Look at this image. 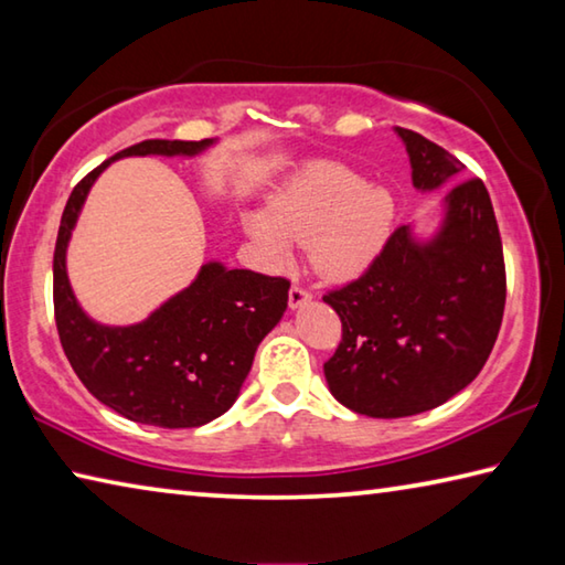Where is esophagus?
<instances>
[{"mask_svg":"<svg viewBox=\"0 0 565 565\" xmlns=\"http://www.w3.org/2000/svg\"><path fill=\"white\" fill-rule=\"evenodd\" d=\"M309 301H311V294H309V291L301 289V286H291V291H289V306H291L294 311L301 309V306H306Z\"/></svg>","mask_w":565,"mask_h":565,"instance_id":"esophagus-1","label":"esophagus"}]
</instances>
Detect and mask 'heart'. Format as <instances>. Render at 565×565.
Wrapping results in <instances>:
<instances>
[{
    "mask_svg": "<svg viewBox=\"0 0 565 565\" xmlns=\"http://www.w3.org/2000/svg\"><path fill=\"white\" fill-rule=\"evenodd\" d=\"M396 224V199L337 161H317L274 191L266 212H246L244 228L271 262L289 259L291 242L309 246L323 279L351 281L384 252Z\"/></svg>",
    "mask_w": 565,
    "mask_h": 565,
    "instance_id": "heart-1",
    "label": "heart"
}]
</instances>
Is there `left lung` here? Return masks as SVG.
<instances>
[{
    "label": "left lung",
    "instance_id": "1",
    "mask_svg": "<svg viewBox=\"0 0 565 565\" xmlns=\"http://www.w3.org/2000/svg\"><path fill=\"white\" fill-rule=\"evenodd\" d=\"M394 131L418 191L461 179L466 167L446 149L411 129ZM323 301L343 327L323 363L339 404L371 418L446 404L483 369L503 319V246L483 181L454 184L431 234L418 236L414 224L396 228L369 271Z\"/></svg>",
    "mask_w": 565,
    "mask_h": 565
}]
</instances>
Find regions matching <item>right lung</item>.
Wrapping results in <instances>:
<instances>
[{
  "instance_id": "1",
  "label": "right lung",
  "mask_w": 565,
  "mask_h": 565,
  "mask_svg": "<svg viewBox=\"0 0 565 565\" xmlns=\"http://www.w3.org/2000/svg\"><path fill=\"white\" fill-rule=\"evenodd\" d=\"M216 139H147L119 151L74 186L54 246V317L74 374L124 418L161 428H194L234 406L254 353L281 321L289 281L206 262L186 289L129 327L92 319L66 274V248L94 181L124 157H199Z\"/></svg>"
}]
</instances>
